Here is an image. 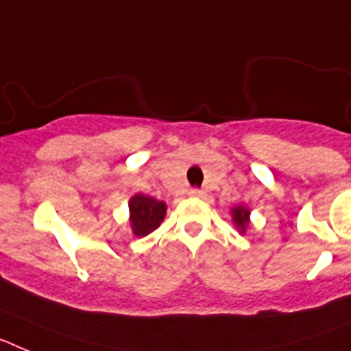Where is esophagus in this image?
Here are the masks:
<instances>
[{
    "label": "esophagus",
    "instance_id": "esophagus-1",
    "mask_svg": "<svg viewBox=\"0 0 351 351\" xmlns=\"http://www.w3.org/2000/svg\"><path fill=\"white\" fill-rule=\"evenodd\" d=\"M190 195L191 197H198V198H202L204 195H206V191L200 190V188H191L190 190Z\"/></svg>",
    "mask_w": 351,
    "mask_h": 351
}]
</instances>
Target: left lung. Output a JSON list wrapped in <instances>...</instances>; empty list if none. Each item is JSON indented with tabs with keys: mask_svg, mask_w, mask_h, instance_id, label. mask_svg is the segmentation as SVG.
<instances>
[{
	"mask_svg": "<svg viewBox=\"0 0 351 351\" xmlns=\"http://www.w3.org/2000/svg\"><path fill=\"white\" fill-rule=\"evenodd\" d=\"M232 214H234V221L235 225L241 226V230L244 232V228H246V225L250 223V210L246 209V207H235L234 210H232Z\"/></svg>",
	"mask_w": 351,
	"mask_h": 351,
	"instance_id": "8db88e82",
	"label": "left lung"
}]
</instances>
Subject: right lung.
<instances>
[{
  "label": "right lung",
  "mask_w": 351,
  "mask_h": 351,
  "mask_svg": "<svg viewBox=\"0 0 351 351\" xmlns=\"http://www.w3.org/2000/svg\"><path fill=\"white\" fill-rule=\"evenodd\" d=\"M167 206L153 197L135 195L130 200V221H132L133 234L137 237L151 234L161 225L165 218Z\"/></svg>",
  "instance_id": "obj_1"
}]
</instances>
